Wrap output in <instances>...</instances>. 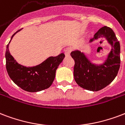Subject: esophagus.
Listing matches in <instances>:
<instances>
[{
  "label": "esophagus",
  "instance_id": "1",
  "mask_svg": "<svg viewBox=\"0 0 125 125\" xmlns=\"http://www.w3.org/2000/svg\"><path fill=\"white\" fill-rule=\"evenodd\" d=\"M71 51H72V49H71V48H66V49L64 50L65 55L66 56H70V54H71Z\"/></svg>",
  "mask_w": 125,
  "mask_h": 125
}]
</instances>
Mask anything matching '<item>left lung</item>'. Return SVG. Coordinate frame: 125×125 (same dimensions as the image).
I'll list each match as a JSON object with an SVG mask.
<instances>
[{"mask_svg": "<svg viewBox=\"0 0 125 125\" xmlns=\"http://www.w3.org/2000/svg\"><path fill=\"white\" fill-rule=\"evenodd\" d=\"M105 37L111 45V52L103 64H93L84 53L75 50L71 53L75 60L74 79L81 88L90 91H98L113 81L120 67V44L115 34L110 27L104 26L95 33L90 40L92 42L99 38Z\"/></svg>", "mask_w": 125, "mask_h": 125, "instance_id": "left-lung-1", "label": "left lung"}]
</instances>
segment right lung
Masks as SVG:
<instances>
[{
  "instance_id": "right-lung-1",
  "label": "right lung",
  "mask_w": 125,
  "mask_h": 125,
  "mask_svg": "<svg viewBox=\"0 0 125 125\" xmlns=\"http://www.w3.org/2000/svg\"><path fill=\"white\" fill-rule=\"evenodd\" d=\"M17 32L12 35L11 40ZM9 43L5 54L6 67L14 83L23 90L30 92H39L49 88L54 81L56 69L65 58V54L62 53L56 57H49L41 64L27 67L19 64L14 60L10 53Z\"/></svg>"
}]
</instances>
